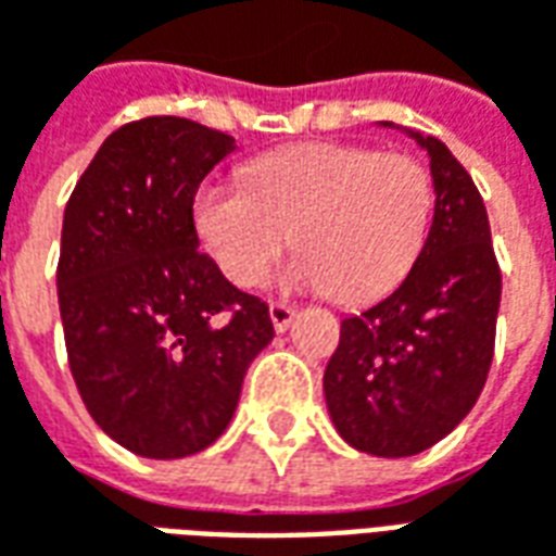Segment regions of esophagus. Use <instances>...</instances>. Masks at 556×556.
Segmentation results:
<instances>
[{
  "mask_svg": "<svg viewBox=\"0 0 556 556\" xmlns=\"http://www.w3.org/2000/svg\"><path fill=\"white\" fill-rule=\"evenodd\" d=\"M267 313H270V321H274V330H277V333L289 330L291 318H294V309H291L289 303L274 301L270 306H267Z\"/></svg>",
  "mask_w": 556,
  "mask_h": 556,
  "instance_id": "esophagus-1",
  "label": "esophagus"
}]
</instances>
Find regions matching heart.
<instances>
[{"mask_svg":"<svg viewBox=\"0 0 556 556\" xmlns=\"http://www.w3.org/2000/svg\"><path fill=\"white\" fill-rule=\"evenodd\" d=\"M243 181L205 184L193 202L199 238L238 289L265 282L291 231L301 253L282 274L286 289L366 306L408 277L429 238L434 187L408 154L309 142L255 157Z\"/></svg>","mask_w":556,"mask_h":556,"instance_id":"heart-1","label":"heart"}]
</instances>
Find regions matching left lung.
I'll return each instance as SVG.
<instances>
[{
    "mask_svg": "<svg viewBox=\"0 0 556 556\" xmlns=\"http://www.w3.org/2000/svg\"><path fill=\"white\" fill-rule=\"evenodd\" d=\"M408 134L431 157L429 238L390 298L342 321L325 369L337 431L381 458L422 453L470 414L501 309V265L477 184L441 139Z\"/></svg>",
    "mask_w": 556,
    "mask_h": 556,
    "instance_id": "8db88e82",
    "label": "left lung"
}]
</instances>
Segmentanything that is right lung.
Instances as JSON below:
<instances>
[{"instance_id":"obj_1","label":"right lung","mask_w":556,"mask_h":556,"mask_svg":"<svg viewBox=\"0 0 556 556\" xmlns=\"http://www.w3.org/2000/svg\"><path fill=\"white\" fill-rule=\"evenodd\" d=\"M235 151L223 130L148 115L118 127L67 199L59 309L91 419L146 458L202 453L274 339L267 303L199 250L193 199Z\"/></svg>"}]
</instances>
